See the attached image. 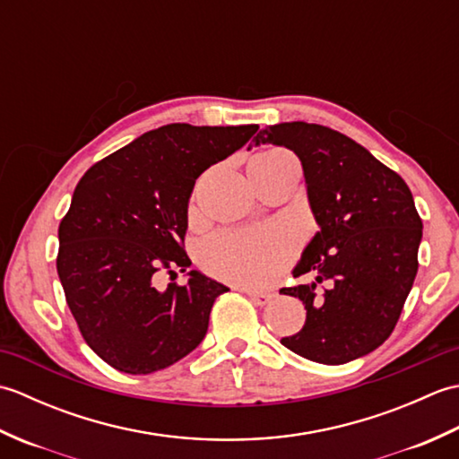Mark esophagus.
I'll list each match as a JSON object with an SVG mask.
<instances>
[{"mask_svg": "<svg viewBox=\"0 0 459 459\" xmlns=\"http://www.w3.org/2000/svg\"><path fill=\"white\" fill-rule=\"evenodd\" d=\"M247 294L256 306H266L268 301H272V298H274L272 291H258V290H247Z\"/></svg>", "mask_w": 459, "mask_h": 459, "instance_id": "34e87169", "label": "esophagus"}]
</instances>
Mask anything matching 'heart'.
Returning a JSON list of instances; mask_svg holds the SVG:
<instances>
[{
  "label": "heart",
  "mask_w": 459,
  "mask_h": 459,
  "mask_svg": "<svg viewBox=\"0 0 459 459\" xmlns=\"http://www.w3.org/2000/svg\"><path fill=\"white\" fill-rule=\"evenodd\" d=\"M262 158L276 163L294 161L281 150H270ZM290 240L278 229H242L221 230L201 248V264L214 276L232 284H264L286 264Z\"/></svg>",
  "instance_id": "obj_1"
}]
</instances>
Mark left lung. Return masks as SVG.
<instances>
[{
  "mask_svg": "<svg viewBox=\"0 0 459 459\" xmlns=\"http://www.w3.org/2000/svg\"><path fill=\"white\" fill-rule=\"evenodd\" d=\"M260 143L298 155L319 227L291 272H311L314 281L281 290L307 309L304 327L281 345L324 365L368 355L393 333L418 272L422 221L411 189L363 145L325 126L274 124L258 132ZM321 281L328 290L317 297Z\"/></svg>",
  "mask_w": 459,
  "mask_h": 459,
  "instance_id": "1",
  "label": "left lung"
}]
</instances>
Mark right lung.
<instances>
[{
  "mask_svg": "<svg viewBox=\"0 0 459 459\" xmlns=\"http://www.w3.org/2000/svg\"><path fill=\"white\" fill-rule=\"evenodd\" d=\"M247 126L168 124L82 175L58 224L56 272L86 343L128 375L168 368L207 335L229 291L189 270L188 284L152 286L160 269L191 266L181 240L199 175L256 134Z\"/></svg>",
  "mask_w": 459,
  "mask_h": 459,
  "instance_id": "obj_1",
  "label": "right lung"
}]
</instances>
